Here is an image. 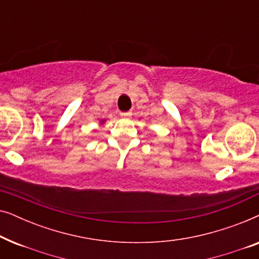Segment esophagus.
<instances>
[{
	"instance_id": "1",
	"label": "esophagus",
	"mask_w": 259,
	"mask_h": 259,
	"mask_svg": "<svg viewBox=\"0 0 259 259\" xmlns=\"http://www.w3.org/2000/svg\"><path fill=\"white\" fill-rule=\"evenodd\" d=\"M120 115H121L122 116V118H130V116L131 115H132V112H121V113H120Z\"/></svg>"
}]
</instances>
